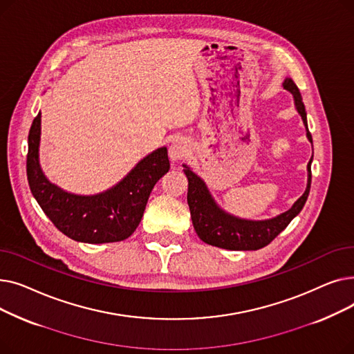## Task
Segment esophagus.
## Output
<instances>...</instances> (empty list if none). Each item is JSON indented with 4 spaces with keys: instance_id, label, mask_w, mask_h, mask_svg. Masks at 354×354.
Segmentation results:
<instances>
[{
    "instance_id": "esophagus-1",
    "label": "esophagus",
    "mask_w": 354,
    "mask_h": 354,
    "mask_svg": "<svg viewBox=\"0 0 354 354\" xmlns=\"http://www.w3.org/2000/svg\"><path fill=\"white\" fill-rule=\"evenodd\" d=\"M188 152H189V145L185 139H176L169 146V158L174 162L187 158Z\"/></svg>"
}]
</instances>
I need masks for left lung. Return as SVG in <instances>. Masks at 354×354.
Here are the masks:
<instances>
[{"label": "left lung", "mask_w": 354, "mask_h": 354, "mask_svg": "<svg viewBox=\"0 0 354 354\" xmlns=\"http://www.w3.org/2000/svg\"><path fill=\"white\" fill-rule=\"evenodd\" d=\"M284 88L291 91L294 96L295 107L306 124L307 138L313 143L311 133L307 127V113L301 99V93L291 79L284 80ZM313 159V158H311ZM308 183L306 192L297 199V202L287 212L267 221H247L235 218L218 208L212 199L207 185L195 175L188 166H185V175L188 178V205L194 228L198 236L209 245L224 250L255 251L264 248L271 241L284 231L291 219L299 215L310 194L311 185V160L308 162Z\"/></svg>", "instance_id": "left-lung-1"}]
</instances>
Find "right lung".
<instances>
[{"instance_id": "add662e5", "label": "right lung", "mask_w": 354, "mask_h": 354, "mask_svg": "<svg viewBox=\"0 0 354 354\" xmlns=\"http://www.w3.org/2000/svg\"><path fill=\"white\" fill-rule=\"evenodd\" d=\"M40 133L41 113L34 118L28 133L27 179L32 196L54 227L87 244L118 243L132 235L156 182L169 171L167 149L147 155L111 189L82 196L60 189L44 176L39 162Z\"/></svg>"}]
</instances>
